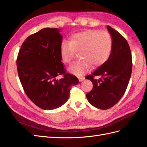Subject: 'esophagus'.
<instances>
[{"label":"esophagus","mask_w":147,"mask_h":147,"mask_svg":"<svg viewBox=\"0 0 147 147\" xmlns=\"http://www.w3.org/2000/svg\"><path fill=\"white\" fill-rule=\"evenodd\" d=\"M78 79H79V81L81 82V81H83L85 80V78L84 77H79Z\"/></svg>","instance_id":"1"}]
</instances>
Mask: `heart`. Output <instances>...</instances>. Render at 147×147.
Here are the masks:
<instances>
[{
  "label": "heart",
  "mask_w": 147,
  "mask_h": 147,
  "mask_svg": "<svg viewBox=\"0 0 147 147\" xmlns=\"http://www.w3.org/2000/svg\"><path fill=\"white\" fill-rule=\"evenodd\" d=\"M113 47L112 37L109 33L88 30L74 33L71 41H63L60 46V55L64 63H70L76 51L82 58L71 65L68 70L76 76H82L89 71L91 64L100 66L109 58Z\"/></svg>",
  "instance_id": "1"
}]
</instances>
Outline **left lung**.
Here are the masks:
<instances>
[{
  "label": "left lung",
  "mask_w": 147,
  "mask_h": 147,
  "mask_svg": "<svg viewBox=\"0 0 147 147\" xmlns=\"http://www.w3.org/2000/svg\"><path fill=\"white\" fill-rule=\"evenodd\" d=\"M113 40L109 58L86 79L91 81L93 88L86 94L88 102L99 109L113 107L125 93L132 69V58L127 41L115 30L107 26ZM95 76L101 78L97 80Z\"/></svg>",
  "instance_id": "left-lung-1"
}]
</instances>
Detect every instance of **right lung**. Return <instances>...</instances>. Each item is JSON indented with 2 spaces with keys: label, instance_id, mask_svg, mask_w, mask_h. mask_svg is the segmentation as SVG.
<instances>
[{
  "label": "right lung",
  "instance_id": "add662e5",
  "mask_svg": "<svg viewBox=\"0 0 147 147\" xmlns=\"http://www.w3.org/2000/svg\"><path fill=\"white\" fill-rule=\"evenodd\" d=\"M60 30L45 28L27 37L17 59L18 77L26 94L44 110L58 108L67 102L78 78L66 73L61 62ZM62 75L58 80L55 78Z\"/></svg>",
  "mask_w": 147,
  "mask_h": 147
}]
</instances>
